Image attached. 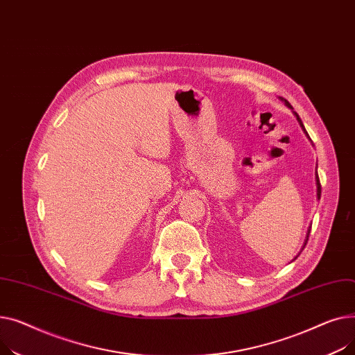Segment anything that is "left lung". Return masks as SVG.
Here are the masks:
<instances>
[{"instance_id":"left-lung-1","label":"left lung","mask_w":355,"mask_h":355,"mask_svg":"<svg viewBox=\"0 0 355 355\" xmlns=\"http://www.w3.org/2000/svg\"><path fill=\"white\" fill-rule=\"evenodd\" d=\"M285 103H286V106H289V107H291V104H289V103H288L286 100H285ZM297 117H298V116H297ZM298 121L301 123V126L304 128V124H302V121H301V119H300V117H298ZM304 130H305V129H304ZM317 186H318V189H317V191H318V193H317V195H318V199H320V196H321V183H320V178H318V175H317ZM309 232H311V226H309V229H308V234H306V239H305V243H304L302 249L305 248V245H306V242H308V238H309Z\"/></svg>"}]
</instances>
